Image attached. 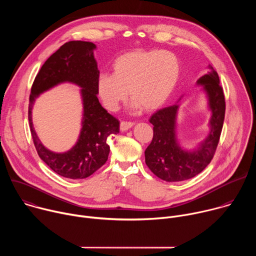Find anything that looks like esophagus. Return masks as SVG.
<instances>
[{
    "label": "esophagus",
    "mask_w": 256,
    "mask_h": 256,
    "mask_svg": "<svg viewBox=\"0 0 256 256\" xmlns=\"http://www.w3.org/2000/svg\"><path fill=\"white\" fill-rule=\"evenodd\" d=\"M132 126H134V122H120V130H122V132L128 130Z\"/></svg>",
    "instance_id": "1"
}]
</instances>
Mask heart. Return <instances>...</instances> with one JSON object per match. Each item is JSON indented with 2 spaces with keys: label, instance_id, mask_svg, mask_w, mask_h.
<instances>
[{
  "label": "heart",
  "instance_id": "1",
  "mask_svg": "<svg viewBox=\"0 0 256 256\" xmlns=\"http://www.w3.org/2000/svg\"><path fill=\"white\" fill-rule=\"evenodd\" d=\"M112 74L103 72L97 91L104 106L116 110L128 92L134 109L155 112L174 92L180 77L177 56L165 50H136L118 56L112 64Z\"/></svg>",
  "mask_w": 256,
  "mask_h": 256
}]
</instances>
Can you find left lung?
<instances>
[{"instance_id":"obj_1","label":"left lung","mask_w":256,"mask_h":256,"mask_svg":"<svg viewBox=\"0 0 256 256\" xmlns=\"http://www.w3.org/2000/svg\"><path fill=\"white\" fill-rule=\"evenodd\" d=\"M210 72L200 77L196 84L204 86L212 112L210 130L206 138L192 151L182 149L176 138V116L178 104L160 109L150 122L153 140L144 151L146 164L160 179L168 182L184 181L200 174L212 161L223 128L226 103L218 72L208 64Z\"/></svg>"}]
</instances>
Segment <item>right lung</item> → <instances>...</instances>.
<instances>
[{
    "instance_id": "right-lung-1",
    "label": "right lung",
    "mask_w": 256,
    "mask_h": 256,
    "mask_svg": "<svg viewBox=\"0 0 256 256\" xmlns=\"http://www.w3.org/2000/svg\"><path fill=\"white\" fill-rule=\"evenodd\" d=\"M89 42H66L42 64L31 87L28 120L32 140L40 159L56 173L70 179H83L92 175L108 159L110 149L107 136L120 132V122L108 114L97 98L99 70ZM64 82L80 86L84 99V120L76 144L64 154L46 150L36 134L32 124V107L40 94Z\"/></svg>"
}]
</instances>
